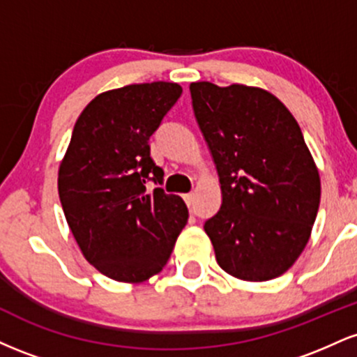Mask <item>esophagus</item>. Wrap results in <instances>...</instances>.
<instances>
[{
    "mask_svg": "<svg viewBox=\"0 0 357 357\" xmlns=\"http://www.w3.org/2000/svg\"><path fill=\"white\" fill-rule=\"evenodd\" d=\"M183 198H184V202H186L188 206L191 208L192 206V202H195V192H186V195H184Z\"/></svg>",
    "mask_w": 357,
    "mask_h": 357,
    "instance_id": "obj_1",
    "label": "esophagus"
}]
</instances>
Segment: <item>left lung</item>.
Returning a JSON list of instances; mask_svg holds the SVG:
<instances>
[{"label":"left lung","instance_id":"1","mask_svg":"<svg viewBox=\"0 0 357 357\" xmlns=\"http://www.w3.org/2000/svg\"><path fill=\"white\" fill-rule=\"evenodd\" d=\"M190 92L221 184L220 210L204 221L216 261L241 280L280 277L305 248L321 203L301 127L261 89L195 82Z\"/></svg>","mask_w":357,"mask_h":357}]
</instances>
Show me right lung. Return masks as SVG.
Wrapping results in <instances>:
<instances>
[{"instance_id": "obj_1", "label": "right lung", "mask_w": 357, "mask_h": 357, "mask_svg": "<svg viewBox=\"0 0 357 357\" xmlns=\"http://www.w3.org/2000/svg\"><path fill=\"white\" fill-rule=\"evenodd\" d=\"M171 82L136 84L93 99L73 127L60 165L65 218L89 264L119 282L161 272L188 223V208L167 195L149 139L181 97ZM147 182L155 183L153 192Z\"/></svg>"}]
</instances>
